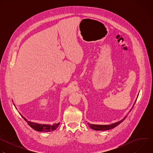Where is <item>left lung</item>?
<instances>
[{"instance_id":"8db88e82","label":"left lung","mask_w":153,"mask_h":153,"mask_svg":"<svg viewBox=\"0 0 153 153\" xmlns=\"http://www.w3.org/2000/svg\"><path fill=\"white\" fill-rule=\"evenodd\" d=\"M131 110H132V109H131ZM131 110L129 111V112H130L131 111ZM126 117H127V116H125V117L123 119H122L121 120H120V121H119V122H117L112 123V124H111V125H94V124H91V123H88V124L89 126H90L91 129H94V130H96V131H105V130H108V129H110L114 128H115L116 126H118L120 123H121L126 119Z\"/></svg>"}]
</instances>
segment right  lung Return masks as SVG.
<instances>
[{
	"instance_id": "1",
	"label": "right lung",
	"mask_w": 153,
	"mask_h": 153,
	"mask_svg": "<svg viewBox=\"0 0 153 153\" xmlns=\"http://www.w3.org/2000/svg\"><path fill=\"white\" fill-rule=\"evenodd\" d=\"M22 116V117L24 119V120L27 122V123L33 129H34L36 131H37L49 132V131H54V130H55L59 126V123H60L59 122L58 123H54L53 125H48H48L47 124H40V123H37L32 122L31 121H28L23 116Z\"/></svg>"
}]
</instances>
